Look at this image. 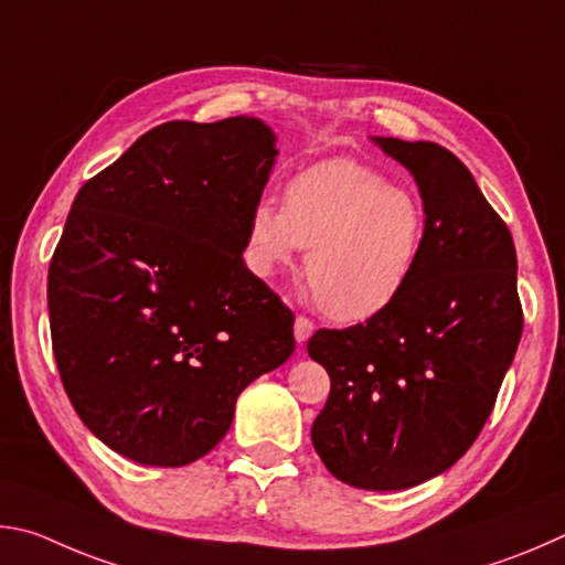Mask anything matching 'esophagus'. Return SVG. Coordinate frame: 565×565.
I'll return each instance as SVG.
<instances>
[{
    "instance_id": "34e87169",
    "label": "esophagus",
    "mask_w": 565,
    "mask_h": 565,
    "mask_svg": "<svg viewBox=\"0 0 565 565\" xmlns=\"http://www.w3.org/2000/svg\"><path fill=\"white\" fill-rule=\"evenodd\" d=\"M312 330H315V324H312V320H308V318H302V315H298V318H295V340H298L300 344H305L310 340V334H312Z\"/></svg>"
}]
</instances>
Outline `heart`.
<instances>
[{
	"label": "heart",
	"instance_id": "b5f03b06",
	"mask_svg": "<svg viewBox=\"0 0 565 565\" xmlns=\"http://www.w3.org/2000/svg\"><path fill=\"white\" fill-rule=\"evenodd\" d=\"M427 237L417 193L352 158L295 173L285 205L263 198L247 221L245 257L260 277L298 263L320 310L358 322L387 310L409 288Z\"/></svg>",
	"mask_w": 565,
	"mask_h": 565
}]
</instances>
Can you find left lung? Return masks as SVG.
I'll list each match as a JSON object with an SVG mask.
<instances>
[{"label":"left lung","mask_w":565,"mask_h":565,"mask_svg":"<svg viewBox=\"0 0 565 565\" xmlns=\"http://www.w3.org/2000/svg\"><path fill=\"white\" fill-rule=\"evenodd\" d=\"M419 185L427 237L409 288L348 330H318L308 354L330 374L312 424L334 479L399 491L454 467L477 441L516 354V247L457 156L374 136Z\"/></svg>","instance_id":"1"}]
</instances>
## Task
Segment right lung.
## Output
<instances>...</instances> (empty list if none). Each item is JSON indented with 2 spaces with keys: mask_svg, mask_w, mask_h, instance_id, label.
Here are the masks:
<instances>
[{
  "mask_svg": "<svg viewBox=\"0 0 565 565\" xmlns=\"http://www.w3.org/2000/svg\"><path fill=\"white\" fill-rule=\"evenodd\" d=\"M275 156L260 118L168 121L76 193L49 265L52 348L76 414L121 457H205L241 392L292 354L295 315L243 263Z\"/></svg>",
  "mask_w": 565,
  "mask_h": 565,
  "instance_id": "1",
  "label": "right lung"
}]
</instances>
